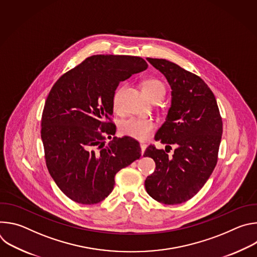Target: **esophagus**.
Segmentation results:
<instances>
[{
	"mask_svg": "<svg viewBox=\"0 0 257 257\" xmlns=\"http://www.w3.org/2000/svg\"><path fill=\"white\" fill-rule=\"evenodd\" d=\"M146 146H148V145H146L144 142H141L140 143V149H141V155H143L144 154V152H145V150H146Z\"/></svg>",
	"mask_w": 257,
	"mask_h": 257,
	"instance_id": "obj_1",
	"label": "esophagus"
}]
</instances>
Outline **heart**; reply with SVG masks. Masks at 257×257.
Listing matches in <instances>:
<instances>
[{
	"label": "heart",
	"mask_w": 257,
	"mask_h": 257,
	"mask_svg": "<svg viewBox=\"0 0 257 257\" xmlns=\"http://www.w3.org/2000/svg\"><path fill=\"white\" fill-rule=\"evenodd\" d=\"M125 89V86H120L117 88L113 95V106L115 111H119L121 106L122 93ZM143 92L151 98L157 92L165 90L164 84L155 78H150L143 81L142 83ZM156 124L152 119L140 118V117H130L124 120L120 125V130L124 135L133 137L135 139L144 140L148 138L155 130Z\"/></svg>",
	"instance_id": "b5f03b06"
}]
</instances>
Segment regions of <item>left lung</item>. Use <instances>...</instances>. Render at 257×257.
I'll list each match as a JSON object with an SVG mask.
<instances>
[{"mask_svg": "<svg viewBox=\"0 0 257 257\" xmlns=\"http://www.w3.org/2000/svg\"><path fill=\"white\" fill-rule=\"evenodd\" d=\"M146 60L163 73L172 89L171 107L155 138L170 149L175 144L176 150L170 157L154 145L146 149L143 157L154 159L156 170L146 178L145 189L161 203L179 204L192 198L210 177L223 121L212 91L199 76L165 59Z\"/></svg>", "mask_w": 257, "mask_h": 257, "instance_id": "1", "label": "left lung"}]
</instances>
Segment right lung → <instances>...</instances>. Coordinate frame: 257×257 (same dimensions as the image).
Returning a JSON list of instances; mask_svg holds the SVG:
<instances>
[{
  "label": "right lung",
  "mask_w": 257,
  "mask_h": 257,
  "mask_svg": "<svg viewBox=\"0 0 257 257\" xmlns=\"http://www.w3.org/2000/svg\"><path fill=\"white\" fill-rule=\"evenodd\" d=\"M148 67L140 57L95 55L52 87L42 117L46 163L57 186L73 201L100 202L113 191L116 174L140 158L135 139L114 137L104 145V135L116 133L107 120L113 116L119 83Z\"/></svg>",
  "instance_id": "1"
}]
</instances>
